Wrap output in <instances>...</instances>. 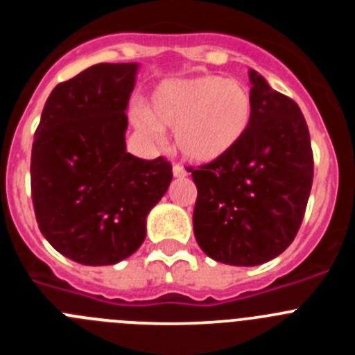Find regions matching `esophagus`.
<instances>
[{"mask_svg":"<svg viewBox=\"0 0 355 355\" xmlns=\"http://www.w3.org/2000/svg\"><path fill=\"white\" fill-rule=\"evenodd\" d=\"M172 174H174V178H184V175H187V171H184L181 165H174V167H172Z\"/></svg>","mask_w":355,"mask_h":355,"instance_id":"1","label":"esophagus"}]
</instances>
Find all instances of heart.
Instances as JSON below:
<instances>
[{"label": "heart", "mask_w": 355, "mask_h": 355, "mask_svg": "<svg viewBox=\"0 0 355 355\" xmlns=\"http://www.w3.org/2000/svg\"><path fill=\"white\" fill-rule=\"evenodd\" d=\"M250 90L238 80L197 76L163 83L150 99V112H137V126L158 139L174 130L178 150L193 163L227 156L243 140L252 122Z\"/></svg>", "instance_id": "heart-1"}]
</instances>
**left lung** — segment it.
<instances>
[{"label":"left lung","mask_w":355,"mask_h":355,"mask_svg":"<svg viewBox=\"0 0 355 355\" xmlns=\"http://www.w3.org/2000/svg\"><path fill=\"white\" fill-rule=\"evenodd\" d=\"M254 115L227 156L192 172L193 234L215 261L256 266L277 258L299 233L313 184L309 130L299 105L250 69Z\"/></svg>","instance_id":"1"}]
</instances>
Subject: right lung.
I'll use <instances>...</instances> for the list:
<instances>
[{
    "mask_svg": "<svg viewBox=\"0 0 355 355\" xmlns=\"http://www.w3.org/2000/svg\"><path fill=\"white\" fill-rule=\"evenodd\" d=\"M139 64H97L58 83L31 147V199L40 233L65 258L115 265L146 240L172 165L126 150V108Z\"/></svg>",
    "mask_w": 355,
    "mask_h": 355,
    "instance_id": "obj_1",
    "label": "right lung"
}]
</instances>
